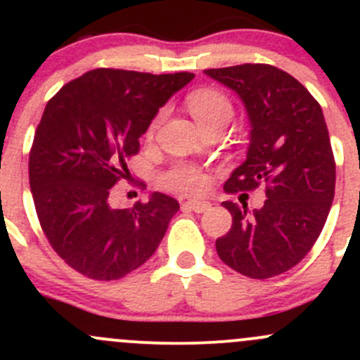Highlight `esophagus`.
Segmentation results:
<instances>
[{
  "mask_svg": "<svg viewBox=\"0 0 360 360\" xmlns=\"http://www.w3.org/2000/svg\"><path fill=\"white\" fill-rule=\"evenodd\" d=\"M184 209H190L193 212H205L207 209H210V203L209 202H203V200H188L183 203Z\"/></svg>",
  "mask_w": 360,
  "mask_h": 360,
  "instance_id": "obj_1",
  "label": "esophagus"
}]
</instances>
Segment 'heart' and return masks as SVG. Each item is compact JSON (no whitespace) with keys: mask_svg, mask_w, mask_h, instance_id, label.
<instances>
[{"mask_svg":"<svg viewBox=\"0 0 360 360\" xmlns=\"http://www.w3.org/2000/svg\"><path fill=\"white\" fill-rule=\"evenodd\" d=\"M188 110L193 118L200 123L202 129L217 122H230L233 115L230 99L223 92L216 89H198L186 97ZM158 120H155L151 130L157 127ZM162 184L170 191L177 193L193 195L205 188V177L198 169L191 165H177L163 174Z\"/></svg>","mask_w":360,"mask_h":360,"instance_id":"b5f03b06","label":"heart"}]
</instances>
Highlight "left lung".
<instances>
[{"label":"left lung","instance_id":"obj_1","mask_svg":"<svg viewBox=\"0 0 360 360\" xmlns=\"http://www.w3.org/2000/svg\"><path fill=\"white\" fill-rule=\"evenodd\" d=\"M203 72L240 97L250 122L248 158L224 191L266 186L264 205L250 214L248 203L223 202L233 223L216 240L217 256L245 277H275L310 252L335 198L336 163L322 108L294 76L270 64Z\"/></svg>","mask_w":360,"mask_h":360}]
</instances>
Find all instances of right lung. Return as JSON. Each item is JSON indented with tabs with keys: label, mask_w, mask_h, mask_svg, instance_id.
I'll return each instance as SVG.
<instances>
[{
	"label": "right lung",
	"mask_w": 360,
	"mask_h": 360,
	"mask_svg": "<svg viewBox=\"0 0 360 360\" xmlns=\"http://www.w3.org/2000/svg\"><path fill=\"white\" fill-rule=\"evenodd\" d=\"M193 72L151 75L99 68L66 83L46 104L29 153V186L43 233L85 277L118 281L146 263L179 202L153 193L111 207V188L130 176L139 137Z\"/></svg>",
	"instance_id": "right-lung-1"
}]
</instances>
